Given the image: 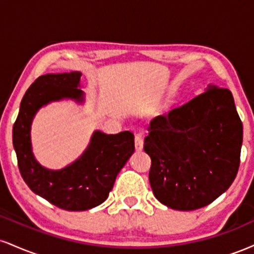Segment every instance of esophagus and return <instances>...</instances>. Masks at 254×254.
Wrapping results in <instances>:
<instances>
[{"label": "esophagus", "instance_id": "esophagus-1", "mask_svg": "<svg viewBox=\"0 0 254 254\" xmlns=\"http://www.w3.org/2000/svg\"><path fill=\"white\" fill-rule=\"evenodd\" d=\"M135 148L136 150L143 149V138H142V135H139V133H137L135 136Z\"/></svg>", "mask_w": 254, "mask_h": 254}]
</instances>
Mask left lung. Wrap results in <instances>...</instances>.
<instances>
[{"mask_svg":"<svg viewBox=\"0 0 254 254\" xmlns=\"http://www.w3.org/2000/svg\"><path fill=\"white\" fill-rule=\"evenodd\" d=\"M148 131L144 151L151 159L149 182L164 205L196 210L234 182L243 123L229 89L209 84L188 104L154 118Z\"/></svg>","mask_w":254,"mask_h":254,"instance_id":"obj_1","label":"left lung"}]
</instances>
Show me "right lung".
Here are the masks:
<instances>
[{"instance_id":"obj_1","label":"right lung","mask_w":254,"mask_h":254,"mask_svg":"<svg viewBox=\"0 0 254 254\" xmlns=\"http://www.w3.org/2000/svg\"><path fill=\"white\" fill-rule=\"evenodd\" d=\"M81 75L71 71L38 77L26 90L13 127V145L22 179L38 196L68 211L88 210L104 203L135 151L130 131L107 135L95 130L83 153L65 167L50 170L38 162L32 148V122L38 111L55 101L83 104Z\"/></svg>"}]
</instances>
